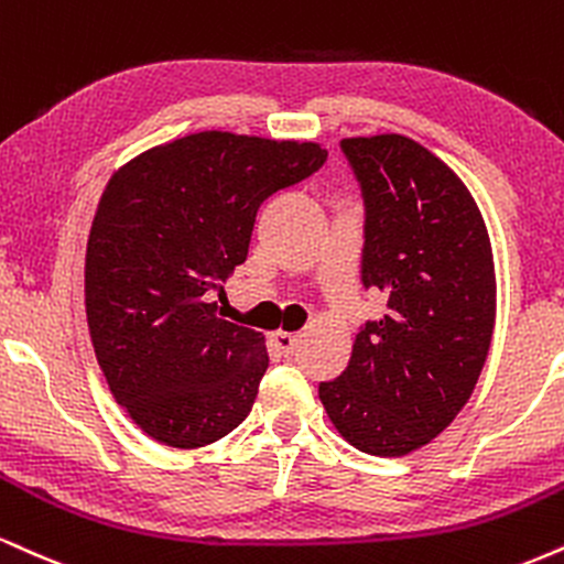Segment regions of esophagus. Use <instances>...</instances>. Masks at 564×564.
Instances as JSON below:
<instances>
[{
	"label": "esophagus",
	"instance_id": "1",
	"mask_svg": "<svg viewBox=\"0 0 564 564\" xmlns=\"http://www.w3.org/2000/svg\"><path fill=\"white\" fill-rule=\"evenodd\" d=\"M273 341L275 347L283 351V355L291 357L296 351V347H300V336L296 334H289V330H275L273 334Z\"/></svg>",
	"mask_w": 564,
	"mask_h": 564
}]
</instances>
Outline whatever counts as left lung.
I'll return each instance as SVG.
<instances>
[{
	"label": "left lung",
	"instance_id": "left-lung-1",
	"mask_svg": "<svg viewBox=\"0 0 564 564\" xmlns=\"http://www.w3.org/2000/svg\"><path fill=\"white\" fill-rule=\"evenodd\" d=\"M365 196L362 283L386 294L347 370L321 383L336 431L359 452L402 457L457 417L497 317L484 215L457 173L399 133L341 141Z\"/></svg>",
	"mask_w": 564,
	"mask_h": 564
}]
</instances>
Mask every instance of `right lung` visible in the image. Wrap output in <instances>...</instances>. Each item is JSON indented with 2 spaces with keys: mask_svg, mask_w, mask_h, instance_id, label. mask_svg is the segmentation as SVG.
Instances as JSON below:
<instances>
[{
  "mask_svg": "<svg viewBox=\"0 0 564 564\" xmlns=\"http://www.w3.org/2000/svg\"><path fill=\"white\" fill-rule=\"evenodd\" d=\"M315 141L202 131L112 173L86 243V321L118 404L149 438L199 449L252 410L262 334L217 315L257 209L323 165Z\"/></svg>",
  "mask_w": 564,
  "mask_h": 564,
  "instance_id": "add662e5",
  "label": "right lung"
}]
</instances>
